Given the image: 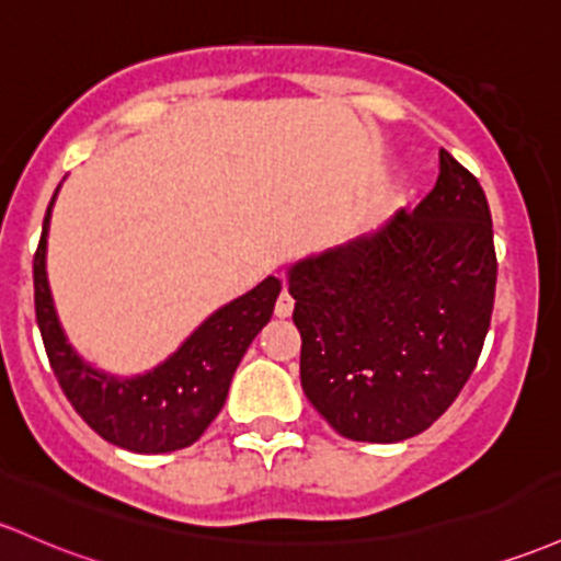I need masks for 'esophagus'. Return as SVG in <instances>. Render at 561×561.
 Here are the masks:
<instances>
[{"instance_id": "esophagus-1", "label": "esophagus", "mask_w": 561, "mask_h": 561, "mask_svg": "<svg viewBox=\"0 0 561 561\" xmlns=\"http://www.w3.org/2000/svg\"><path fill=\"white\" fill-rule=\"evenodd\" d=\"M293 309H295V300H293V295L287 293V287H282V293H279V298H276V317H290L293 313Z\"/></svg>"}]
</instances>
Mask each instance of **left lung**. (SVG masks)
<instances>
[{
	"mask_svg": "<svg viewBox=\"0 0 561 561\" xmlns=\"http://www.w3.org/2000/svg\"><path fill=\"white\" fill-rule=\"evenodd\" d=\"M495 279L488 196L442 149L415 210L287 268L309 402L354 442L426 431L477 367Z\"/></svg>",
	"mask_w": 561,
	"mask_h": 561,
	"instance_id": "1",
	"label": "left lung"
}]
</instances>
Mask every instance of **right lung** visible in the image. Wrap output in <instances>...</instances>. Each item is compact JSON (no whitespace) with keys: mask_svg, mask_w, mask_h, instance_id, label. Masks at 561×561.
Masks as SVG:
<instances>
[{"mask_svg":"<svg viewBox=\"0 0 561 561\" xmlns=\"http://www.w3.org/2000/svg\"><path fill=\"white\" fill-rule=\"evenodd\" d=\"M53 194L34 255L36 324L47 359L82 421L122 450L157 455L194 445L215 421L233 373L255 335L268 324L282 282L266 276L242 298L220 306L151 370L119 378L92 367L73 351L60 324L47 282V233Z\"/></svg>","mask_w":561,"mask_h":561,"instance_id":"obj_1","label":"right lung"}]
</instances>
